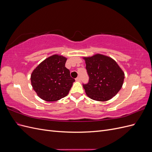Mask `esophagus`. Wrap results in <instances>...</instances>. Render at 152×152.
Instances as JSON below:
<instances>
[{"label": "esophagus", "instance_id": "1", "mask_svg": "<svg viewBox=\"0 0 152 152\" xmlns=\"http://www.w3.org/2000/svg\"><path fill=\"white\" fill-rule=\"evenodd\" d=\"M75 80H76V81H78V82H80V77H77L76 79H75Z\"/></svg>", "mask_w": 152, "mask_h": 152}]
</instances>
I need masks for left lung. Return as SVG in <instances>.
I'll list each match as a JSON object with an SVG mask.
<instances>
[{"mask_svg":"<svg viewBox=\"0 0 152 152\" xmlns=\"http://www.w3.org/2000/svg\"><path fill=\"white\" fill-rule=\"evenodd\" d=\"M89 82L83 84L88 97L99 102L112 99L121 90L124 83V73L112 58L96 54L84 57Z\"/></svg>","mask_w":152,"mask_h":152,"instance_id":"1","label":"left lung"}]
</instances>
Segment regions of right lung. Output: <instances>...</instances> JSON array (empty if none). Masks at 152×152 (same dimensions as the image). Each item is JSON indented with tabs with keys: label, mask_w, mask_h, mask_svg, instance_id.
<instances>
[{
	"label": "right lung",
	"mask_w": 152,
	"mask_h": 152,
	"mask_svg": "<svg viewBox=\"0 0 152 152\" xmlns=\"http://www.w3.org/2000/svg\"><path fill=\"white\" fill-rule=\"evenodd\" d=\"M67 58L54 54L37 66L31 75V83L39 97L46 102H56L68 94L75 79L65 67Z\"/></svg>",
	"instance_id": "obj_1"
}]
</instances>
